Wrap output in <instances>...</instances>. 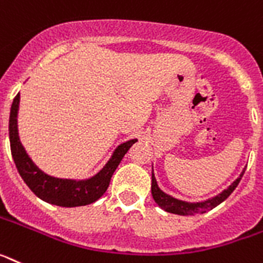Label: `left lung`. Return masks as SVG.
Returning a JSON list of instances; mask_svg holds the SVG:
<instances>
[{
  "label": "left lung",
  "instance_id": "8db88e82",
  "mask_svg": "<svg viewBox=\"0 0 263 263\" xmlns=\"http://www.w3.org/2000/svg\"><path fill=\"white\" fill-rule=\"evenodd\" d=\"M243 172L241 173V176L235 179L232 185L229 186L228 189H225L222 193H219L218 196L213 197L210 199H206V201L202 202H186L181 201V199L173 198L172 196L163 193L162 190L158 187V183H157V179L154 177V173L152 174V196H153L154 201H156L157 205L161 209H163L165 212L173 213V214L178 215H194V214H202V213H206L208 210H212L215 206H218L221 202L225 201L234 189L238 186L239 181H241L242 176H243Z\"/></svg>",
  "mask_w": 263,
  "mask_h": 263
}]
</instances>
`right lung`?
<instances>
[{
    "label": "right lung",
    "mask_w": 263,
    "mask_h": 263,
    "mask_svg": "<svg viewBox=\"0 0 263 263\" xmlns=\"http://www.w3.org/2000/svg\"><path fill=\"white\" fill-rule=\"evenodd\" d=\"M18 107L20 93L13 100L12 107H10V118H9L10 150H12L15 167L25 183L29 186V189L34 193L38 198L51 205L62 206V208H76V206L89 205L101 198L109 187L110 179L120 165L121 159L127 153L132 145L137 142V140H130L127 142L121 143L120 146L114 150L113 156L107 161L106 165L91 178L80 179V181L55 178V177L45 174L42 170L38 169L25 152L20 141L18 127H17Z\"/></svg>",
    "instance_id": "obj_1"
}]
</instances>
